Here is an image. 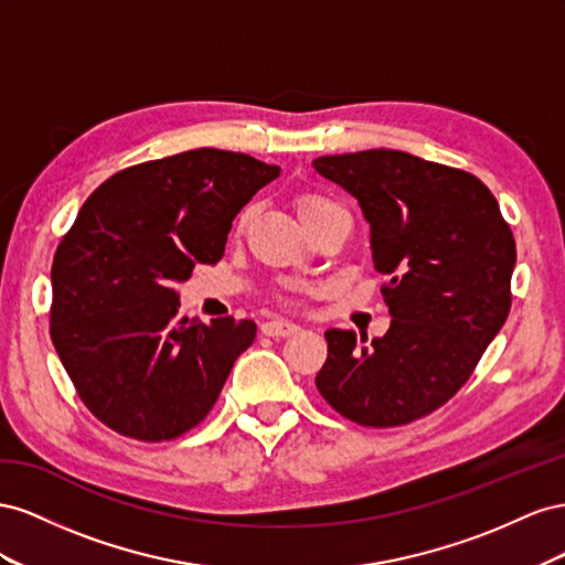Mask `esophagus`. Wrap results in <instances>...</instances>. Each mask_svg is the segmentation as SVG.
<instances>
[{
    "mask_svg": "<svg viewBox=\"0 0 565 565\" xmlns=\"http://www.w3.org/2000/svg\"><path fill=\"white\" fill-rule=\"evenodd\" d=\"M298 331H300V327L294 324V321H288V319H271V321H265V324H263L265 335L284 338V335H294Z\"/></svg>",
    "mask_w": 565,
    "mask_h": 565,
    "instance_id": "esophagus-1",
    "label": "esophagus"
}]
</instances>
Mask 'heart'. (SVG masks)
<instances>
[{
	"label": "heart",
	"mask_w": 565,
	"mask_h": 565,
	"mask_svg": "<svg viewBox=\"0 0 565 565\" xmlns=\"http://www.w3.org/2000/svg\"><path fill=\"white\" fill-rule=\"evenodd\" d=\"M327 205H331V201L329 199H324V196H317V193H302V196L296 201V207H298V215H300V220H308V217H312L315 213H319V211H324ZM248 220V213H244L238 217V227L241 224H244Z\"/></svg>",
	"instance_id": "b5f03b06"
}]
</instances>
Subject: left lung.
<instances>
[{
	"label": "left lung",
	"mask_w": 565,
	"mask_h": 565,
	"mask_svg": "<svg viewBox=\"0 0 565 565\" xmlns=\"http://www.w3.org/2000/svg\"><path fill=\"white\" fill-rule=\"evenodd\" d=\"M312 168L358 199L393 317L372 345L329 329L317 391L354 424L405 426L443 407L504 327L513 234L471 172L393 149L321 156Z\"/></svg>",
	"instance_id": "8db88e82"
}]
</instances>
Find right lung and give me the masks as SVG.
<instances>
[{"label": "right lung", "instance_id": "obj_1", "mask_svg": "<svg viewBox=\"0 0 565 565\" xmlns=\"http://www.w3.org/2000/svg\"><path fill=\"white\" fill-rule=\"evenodd\" d=\"M279 172L246 153L193 149L116 172L79 207L54 255L50 333L102 424L160 443L213 409L255 321H189L174 284L220 260L232 220Z\"/></svg>", "mask_w": 565, "mask_h": 565}]
</instances>
